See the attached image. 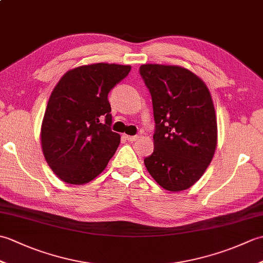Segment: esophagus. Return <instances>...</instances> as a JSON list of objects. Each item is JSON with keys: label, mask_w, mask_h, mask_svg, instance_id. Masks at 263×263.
<instances>
[{"label": "esophagus", "mask_w": 263, "mask_h": 263, "mask_svg": "<svg viewBox=\"0 0 263 263\" xmlns=\"http://www.w3.org/2000/svg\"><path fill=\"white\" fill-rule=\"evenodd\" d=\"M124 138L126 139L127 141H131V142H133V141H136V140H138V137L137 136H124Z\"/></svg>", "instance_id": "34e87169"}]
</instances>
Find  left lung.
<instances>
[{"mask_svg":"<svg viewBox=\"0 0 263 263\" xmlns=\"http://www.w3.org/2000/svg\"><path fill=\"white\" fill-rule=\"evenodd\" d=\"M140 74L153 98L154 153L149 174L167 191L191 187L204 174L217 147V116L205 83L178 65L142 64Z\"/></svg>","mask_w":263,"mask_h":263,"instance_id":"obj_1","label":"left lung"}]
</instances>
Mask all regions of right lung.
Instances as JSON below:
<instances>
[{
	"label": "right lung",
	"mask_w": 263,
	"mask_h": 263,
	"mask_svg": "<svg viewBox=\"0 0 263 263\" xmlns=\"http://www.w3.org/2000/svg\"><path fill=\"white\" fill-rule=\"evenodd\" d=\"M130 65L95 63L69 70L49 96L41 128L42 150L60 180L73 185L92 181L107 166L121 137L110 130L107 99Z\"/></svg>",
	"instance_id": "add662e5"
}]
</instances>
